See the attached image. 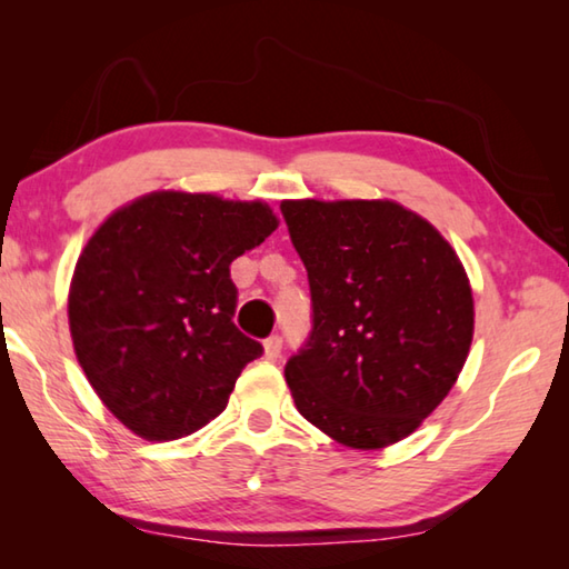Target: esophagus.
Segmentation results:
<instances>
[{
	"mask_svg": "<svg viewBox=\"0 0 569 569\" xmlns=\"http://www.w3.org/2000/svg\"><path fill=\"white\" fill-rule=\"evenodd\" d=\"M281 349H283L281 336H271V339H266V343H263V356L268 361H276L278 356H281Z\"/></svg>",
	"mask_w": 569,
	"mask_h": 569,
	"instance_id": "1",
	"label": "esophagus"
}]
</instances>
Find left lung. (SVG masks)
Listing matches in <instances>:
<instances>
[{
    "label": "left lung",
    "mask_w": 569,
    "mask_h": 569,
    "mask_svg": "<svg viewBox=\"0 0 569 569\" xmlns=\"http://www.w3.org/2000/svg\"><path fill=\"white\" fill-rule=\"evenodd\" d=\"M313 331L286 363L301 417L351 449L407 439L465 369L475 298L457 250L397 200H283Z\"/></svg>",
    "instance_id": "8db88e82"
}]
</instances>
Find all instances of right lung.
Returning <instances> with one entry per match:
<instances>
[{
    "instance_id": "1",
    "label": "right lung",
    "mask_w": 569,
    "mask_h": 569,
    "mask_svg": "<svg viewBox=\"0 0 569 569\" xmlns=\"http://www.w3.org/2000/svg\"><path fill=\"white\" fill-rule=\"evenodd\" d=\"M278 228L263 200L156 190L102 220L67 316L84 377L132 435L172 441L228 407L263 346L236 329L230 263Z\"/></svg>"
}]
</instances>
